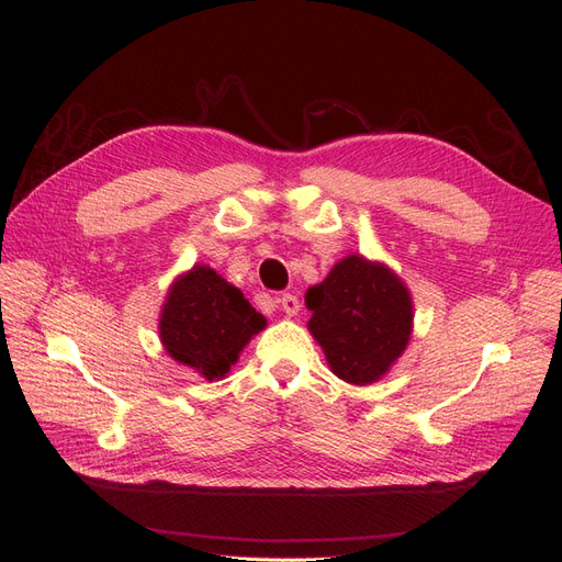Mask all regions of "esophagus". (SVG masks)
Returning a JSON list of instances; mask_svg holds the SVG:
<instances>
[{
  "mask_svg": "<svg viewBox=\"0 0 562 562\" xmlns=\"http://www.w3.org/2000/svg\"><path fill=\"white\" fill-rule=\"evenodd\" d=\"M279 302H281V310H283L288 316H295V314L300 312V300H297L293 293H283V295L279 297Z\"/></svg>",
  "mask_w": 562,
  "mask_h": 562,
  "instance_id": "1",
  "label": "esophagus"
}]
</instances>
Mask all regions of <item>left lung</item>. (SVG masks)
I'll list each match as a JSON object with an SVG mask.
<instances>
[{
    "label": "left lung",
    "instance_id": "1",
    "mask_svg": "<svg viewBox=\"0 0 562 562\" xmlns=\"http://www.w3.org/2000/svg\"><path fill=\"white\" fill-rule=\"evenodd\" d=\"M304 302L312 335L335 375L349 384L380 380L411 339V293L386 267L361 255L339 260Z\"/></svg>",
    "mask_w": 562,
    "mask_h": 562
}]
</instances>
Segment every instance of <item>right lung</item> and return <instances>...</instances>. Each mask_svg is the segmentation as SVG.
<instances>
[{"mask_svg":"<svg viewBox=\"0 0 562 562\" xmlns=\"http://www.w3.org/2000/svg\"><path fill=\"white\" fill-rule=\"evenodd\" d=\"M239 288L211 267H194L166 297L159 335L166 351L206 380L225 378L248 339L265 328Z\"/></svg>","mask_w":562,"mask_h":562,"instance_id":"obj_1","label":"right lung"}]
</instances>
